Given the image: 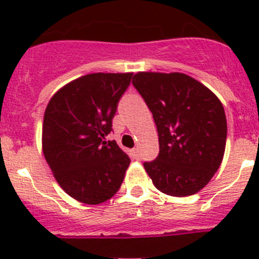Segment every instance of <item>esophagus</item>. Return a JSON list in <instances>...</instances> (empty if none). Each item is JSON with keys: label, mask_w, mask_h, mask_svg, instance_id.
I'll return each instance as SVG.
<instances>
[{"label": "esophagus", "mask_w": 259, "mask_h": 259, "mask_svg": "<svg viewBox=\"0 0 259 259\" xmlns=\"http://www.w3.org/2000/svg\"><path fill=\"white\" fill-rule=\"evenodd\" d=\"M133 153H134V155L137 156V158H138V156H139V153H140V151H139V148H138V146H137V148L133 149Z\"/></svg>", "instance_id": "34e87169"}]
</instances>
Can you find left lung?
Wrapping results in <instances>:
<instances>
[{
	"instance_id": "8db88e82",
	"label": "left lung",
	"mask_w": 259,
	"mask_h": 259,
	"mask_svg": "<svg viewBox=\"0 0 259 259\" xmlns=\"http://www.w3.org/2000/svg\"><path fill=\"white\" fill-rule=\"evenodd\" d=\"M133 85L153 113L159 135V155L145 161L146 173L161 193L195 194L223 160L227 119L221 100L182 72H138Z\"/></svg>"
}]
</instances>
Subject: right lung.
Segmentation results:
<instances>
[{
	"instance_id": "add662e5",
	"label": "right lung",
	"mask_w": 259,
	"mask_h": 259,
	"mask_svg": "<svg viewBox=\"0 0 259 259\" xmlns=\"http://www.w3.org/2000/svg\"><path fill=\"white\" fill-rule=\"evenodd\" d=\"M132 72H96L62 86L44 115L42 151L60 187L74 199L95 205L119 190L130 159L110 134L117 103Z\"/></svg>"
}]
</instances>
